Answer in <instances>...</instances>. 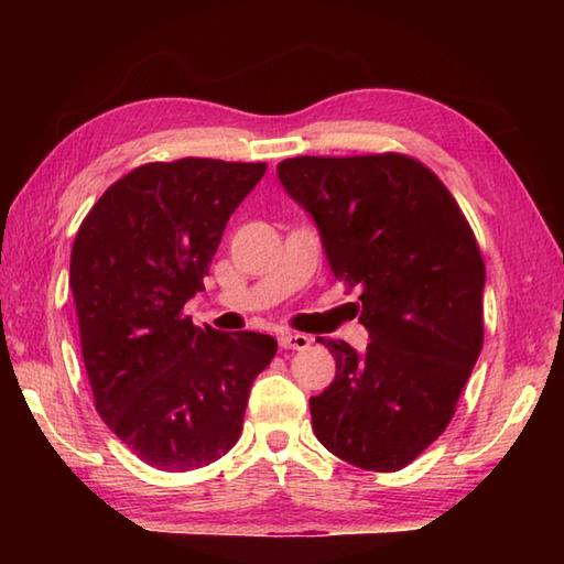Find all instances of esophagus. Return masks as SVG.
<instances>
[{
  "instance_id": "obj_1",
  "label": "esophagus",
  "mask_w": 564,
  "mask_h": 564,
  "mask_svg": "<svg viewBox=\"0 0 564 564\" xmlns=\"http://www.w3.org/2000/svg\"><path fill=\"white\" fill-rule=\"evenodd\" d=\"M279 343H281V348L305 350V348H311L313 338L305 336V333H291V330H285V333H281V336H279Z\"/></svg>"
}]
</instances>
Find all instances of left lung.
<instances>
[{
    "label": "left lung",
    "instance_id": "8db88e82",
    "mask_svg": "<svg viewBox=\"0 0 564 564\" xmlns=\"http://www.w3.org/2000/svg\"><path fill=\"white\" fill-rule=\"evenodd\" d=\"M313 216L330 271L358 285L366 352L323 340L336 378L311 398L328 451L395 473L441 437L482 350L485 263L451 191L405 154L295 156L279 164Z\"/></svg>",
    "mask_w": 564,
    "mask_h": 564
}]
</instances>
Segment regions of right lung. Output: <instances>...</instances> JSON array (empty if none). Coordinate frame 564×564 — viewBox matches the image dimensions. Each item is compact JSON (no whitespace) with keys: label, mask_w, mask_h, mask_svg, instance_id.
<instances>
[{"label":"right lung","mask_w":564,"mask_h":564,"mask_svg":"<svg viewBox=\"0 0 564 564\" xmlns=\"http://www.w3.org/2000/svg\"><path fill=\"white\" fill-rule=\"evenodd\" d=\"M265 164L154 161L111 184L79 226L69 285L94 405L147 465L169 473L218 460L241 437L256 376L279 343L196 328L184 303Z\"/></svg>","instance_id":"right-lung-1"}]
</instances>
